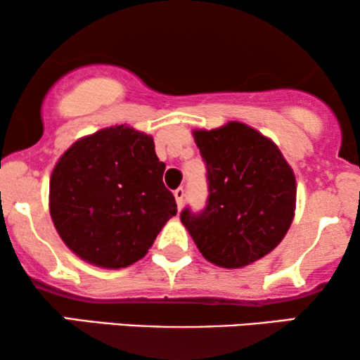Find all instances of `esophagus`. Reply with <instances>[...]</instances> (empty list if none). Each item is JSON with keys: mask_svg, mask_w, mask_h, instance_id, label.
I'll return each instance as SVG.
<instances>
[{"mask_svg": "<svg viewBox=\"0 0 360 360\" xmlns=\"http://www.w3.org/2000/svg\"><path fill=\"white\" fill-rule=\"evenodd\" d=\"M174 196H175V201H176V206H179V210L184 206V198H185V190L184 188H176L174 191Z\"/></svg>", "mask_w": 360, "mask_h": 360, "instance_id": "obj_1", "label": "esophagus"}]
</instances>
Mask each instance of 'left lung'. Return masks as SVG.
<instances>
[{
  "label": "left lung",
  "mask_w": 360,
  "mask_h": 360,
  "mask_svg": "<svg viewBox=\"0 0 360 360\" xmlns=\"http://www.w3.org/2000/svg\"><path fill=\"white\" fill-rule=\"evenodd\" d=\"M208 169V205L181 224L208 262L243 269L282 243L297 208V180L277 144L244 122L195 129Z\"/></svg>",
  "instance_id": "1"
}]
</instances>
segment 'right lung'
I'll list each match as a JSON object with an SVG mask.
<instances>
[{
  "instance_id": "right-lung-1",
  "label": "right lung",
  "mask_w": 360,
  "mask_h": 360,
  "mask_svg": "<svg viewBox=\"0 0 360 360\" xmlns=\"http://www.w3.org/2000/svg\"><path fill=\"white\" fill-rule=\"evenodd\" d=\"M152 136L126 124L80 137L60 155L49 184V211L73 254L101 269L144 257L176 203Z\"/></svg>"
}]
</instances>
